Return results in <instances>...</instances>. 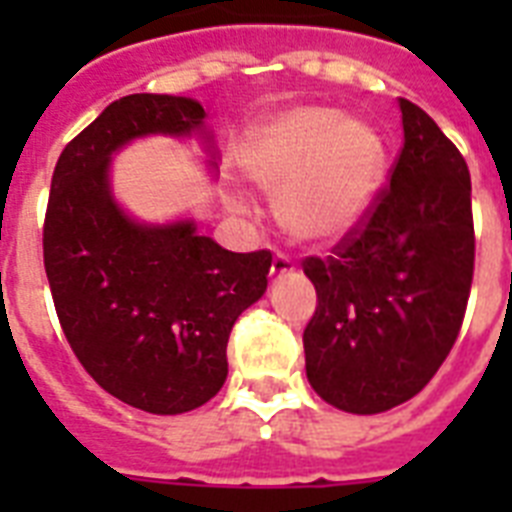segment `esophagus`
Wrapping results in <instances>:
<instances>
[{
    "label": "esophagus",
    "mask_w": 512,
    "mask_h": 512,
    "mask_svg": "<svg viewBox=\"0 0 512 512\" xmlns=\"http://www.w3.org/2000/svg\"><path fill=\"white\" fill-rule=\"evenodd\" d=\"M295 271V265H292V260H289L284 252H276L273 255V263H271V276L273 279H281V276H287V273Z\"/></svg>",
    "instance_id": "1"
}]
</instances>
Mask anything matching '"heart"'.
Returning a JSON list of instances; mask_svg holds the SVG:
<instances>
[{
    "mask_svg": "<svg viewBox=\"0 0 512 512\" xmlns=\"http://www.w3.org/2000/svg\"><path fill=\"white\" fill-rule=\"evenodd\" d=\"M241 167L276 193L281 225L308 244H335L356 231L382 188L388 154L372 124L329 106H297L260 122Z\"/></svg>",
    "mask_w": 512,
    "mask_h": 512,
    "instance_id": "b5f03b06",
    "label": "heart"
}]
</instances>
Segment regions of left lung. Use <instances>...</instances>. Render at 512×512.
I'll use <instances>...</instances> for the list:
<instances>
[{"label":"left lung","instance_id":"8db88e82","mask_svg":"<svg viewBox=\"0 0 512 512\" xmlns=\"http://www.w3.org/2000/svg\"><path fill=\"white\" fill-rule=\"evenodd\" d=\"M404 146L369 215L329 257H305L316 311L305 372L327 404L380 414L444 364L468 308L476 233L470 172L420 106L398 100Z\"/></svg>","mask_w":512,"mask_h":512}]
</instances>
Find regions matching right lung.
Listing matches in <instances>:
<instances>
[{
  "label": "right lung",
  "mask_w": 512,
  "mask_h": 512,
  "mask_svg": "<svg viewBox=\"0 0 512 512\" xmlns=\"http://www.w3.org/2000/svg\"><path fill=\"white\" fill-rule=\"evenodd\" d=\"M175 95L114 100L60 154L44 215V271L68 345L100 388L151 414L207 404L228 337L268 287L271 252H228L191 220L143 225L111 196V154L143 135L204 130Z\"/></svg>",
  "instance_id": "1"
}]
</instances>
